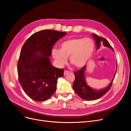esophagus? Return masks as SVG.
I'll return each instance as SVG.
<instances>
[{
  "mask_svg": "<svg viewBox=\"0 0 131 131\" xmlns=\"http://www.w3.org/2000/svg\"><path fill=\"white\" fill-rule=\"evenodd\" d=\"M70 72L69 71L65 70V71H64V75H66L67 74H69Z\"/></svg>",
  "mask_w": 131,
  "mask_h": 131,
  "instance_id": "34e87169",
  "label": "esophagus"
}]
</instances>
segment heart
Masks as SVG:
<instances>
[{"label":"heart","mask_w":131,"mask_h":131,"mask_svg":"<svg viewBox=\"0 0 131 131\" xmlns=\"http://www.w3.org/2000/svg\"><path fill=\"white\" fill-rule=\"evenodd\" d=\"M94 50V43L91 38H72L62 42L60 49H52V55L59 66L64 65L70 57L71 63L81 68L87 63Z\"/></svg>","instance_id":"b5f03b06"}]
</instances>
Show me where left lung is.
Masks as SVG:
<instances>
[{"label": "left lung", "mask_w": 131, "mask_h": 131, "mask_svg": "<svg viewBox=\"0 0 131 131\" xmlns=\"http://www.w3.org/2000/svg\"><path fill=\"white\" fill-rule=\"evenodd\" d=\"M92 35L93 36L95 41L96 48H97L96 49H99L101 47L104 46L111 49L114 51L111 45L105 38L100 37L94 34H92ZM86 69V65H85L81 70L74 72L75 79L73 84V88L79 97L84 100L93 101L97 100L105 95L109 90L114 79L112 80L110 83L108 85V86L106 87L105 89L99 90L95 89L87 85L84 76Z\"/></svg>", "instance_id": "1"}]
</instances>
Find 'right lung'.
I'll return each instance as SVG.
<instances>
[{"instance_id":"add662e5","label":"right lung","mask_w":131,"mask_h":131,"mask_svg":"<svg viewBox=\"0 0 131 131\" xmlns=\"http://www.w3.org/2000/svg\"><path fill=\"white\" fill-rule=\"evenodd\" d=\"M66 32L45 29L34 33L22 47L18 63L19 81L32 100L45 101L55 93L64 70L53 66L49 57L52 48Z\"/></svg>"}]
</instances>
